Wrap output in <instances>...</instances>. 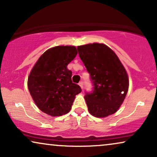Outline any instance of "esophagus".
Listing matches in <instances>:
<instances>
[{
	"mask_svg": "<svg viewBox=\"0 0 157 157\" xmlns=\"http://www.w3.org/2000/svg\"><path fill=\"white\" fill-rule=\"evenodd\" d=\"M78 85L81 86V88L83 89V81H81V82H79Z\"/></svg>",
	"mask_w": 157,
	"mask_h": 157,
	"instance_id": "obj_1",
	"label": "esophagus"
}]
</instances>
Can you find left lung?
Masks as SVG:
<instances>
[{"label":"left lung","instance_id":"1","mask_svg":"<svg viewBox=\"0 0 157 157\" xmlns=\"http://www.w3.org/2000/svg\"><path fill=\"white\" fill-rule=\"evenodd\" d=\"M77 49L94 86L93 91L84 96L89 113L97 117L115 113L129 86L127 72L118 57L104 44H84Z\"/></svg>","mask_w":157,"mask_h":157}]
</instances>
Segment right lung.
Wrapping results in <instances>:
<instances>
[{
	"label": "right lung",
	"mask_w": 157,
	"mask_h": 157,
	"mask_svg": "<svg viewBox=\"0 0 157 157\" xmlns=\"http://www.w3.org/2000/svg\"><path fill=\"white\" fill-rule=\"evenodd\" d=\"M74 46H56L40 56L28 77V89L38 108L51 115L61 116L71 110L81 87L71 81L67 66L76 56Z\"/></svg>",
	"instance_id": "right-lung-1"
}]
</instances>
